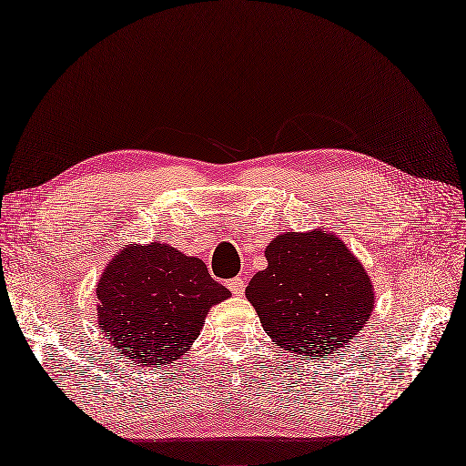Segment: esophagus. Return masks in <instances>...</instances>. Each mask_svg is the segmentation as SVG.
Returning a JSON list of instances; mask_svg holds the SVG:
<instances>
[{"instance_id": "1", "label": "esophagus", "mask_w": 466, "mask_h": 466, "mask_svg": "<svg viewBox=\"0 0 466 466\" xmlns=\"http://www.w3.org/2000/svg\"><path fill=\"white\" fill-rule=\"evenodd\" d=\"M228 288L233 296H242V292H245V279L235 277V279L228 280Z\"/></svg>"}]
</instances>
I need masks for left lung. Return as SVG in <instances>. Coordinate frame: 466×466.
Wrapping results in <instances>:
<instances>
[{
  "mask_svg": "<svg viewBox=\"0 0 466 466\" xmlns=\"http://www.w3.org/2000/svg\"><path fill=\"white\" fill-rule=\"evenodd\" d=\"M268 269L247 286L263 329L301 359L328 357L359 334L373 311L362 263L331 233H284L265 248Z\"/></svg>",
  "mask_w": 466,
  "mask_h": 466,
  "instance_id": "8db88e82",
  "label": "left lung"
}]
</instances>
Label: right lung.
Here are the masks:
<instances>
[{
    "label": "right lung",
    "instance_id": "obj_1",
    "mask_svg": "<svg viewBox=\"0 0 466 466\" xmlns=\"http://www.w3.org/2000/svg\"><path fill=\"white\" fill-rule=\"evenodd\" d=\"M229 296L203 259L161 242L127 247L98 280V324L121 357L159 368L182 357L210 307Z\"/></svg>",
    "mask_w": 466,
    "mask_h": 466
}]
</instances>
